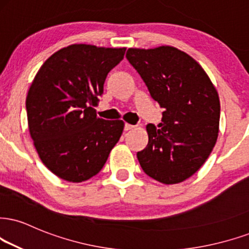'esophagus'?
<instances>
[{
    "mask_svg": "<svg viewBox=\"0 0 249 249\" xmlns=\"http://www.w3.org/2000/svg\"><path fill=\"white\" fill-rule=\"evenodd\" d=\"M134 128H135V125H133V124H124V130H125V131L134 129Z\"/></svg>",
    "mask_w": 249,
    "mask_h": 249,
    "instance_id": "obj_1",
    "label": "esophagus"
}]
</instances>
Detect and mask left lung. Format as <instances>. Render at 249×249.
<instances>
[{"label":"left lung","instance_id":"8db88e82","mask_svg":"<svg viewBox=\"0 0 249 249\" xmlns=\"http://www.w3.org/2000/svg\"><path fill=\"white\" fill-rule=\"evenodd\" d=\"M125 57L164 108L159 128L146 125L148 145L137 152L141 167L165 185L182 182L201 168L217 142L218 92L192 56L172 46L129 48Z\"/></svg>","mask_w":249,"mask_h":249}]
</instances>
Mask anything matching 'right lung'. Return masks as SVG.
I'll list each match as a JSON object with an SVG mask.
<instances>
[{
    "label": "right lung",
    "mask_w": 249,
    "mask_h": 249,
    "mask_svg": "<svg viewBox=\"0 0 249 249\" xmlns=\"http://www.w3.org/2000/svg\"><path fill=\"white\" fill-rule=\"evenodd\" d=\"M124 52L73 44L55 52L35 76L26 97L30 135L39 158L61 179L94 177L119 142L124 122L98 118L92 106Z\"/></svg>",
    "instance_id": "1"
}]
</instances>
